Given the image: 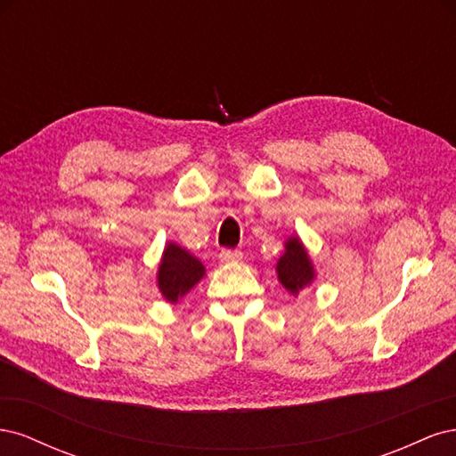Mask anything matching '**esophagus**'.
Masks as SVG:
<instances>
[{"instance_id":"1","label":"esophagus","mask_w":456,"mask_h":456,"mask_svg":"<svg viewBox=\"0 0 456 456\" xmlns=\"http://www.w3.org/2000/svg\"><path fill=\"white\" fill-rule=\"evenodd\" d=\"M218 258H220V262H238V260H241V253L240 251H223L218 255Z\"/></svg>"}]
</instances>
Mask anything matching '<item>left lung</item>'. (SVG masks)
<instances>
[{"label":"left lung","instance_id":"left-lung-1","mask_svg":"<svg viewBox=\"0 0 456 456\" xmlns=\"http://www.w3.org/2000/svg\"><path fill=\"white\" fill-rule=\"evenodd\" d=\"M283 247L285 251L278 258L275 272H278V280L287 289V293L298 297V293L308 289L315 280L314 262L298 236L287 238Z\"/></svg>","mask_w":456,"mask_h":456}]
</instances>
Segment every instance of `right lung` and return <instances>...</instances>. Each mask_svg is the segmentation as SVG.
Returning <instances> with one entry per match:
<instances>
[{"label":"right lung","instance_id":"1","mask_svg":"<svg viewBox=\"0 0 456 456\" xmlns=\"http://www.w3.org/2000/svg\"><path fill=\"white\" fill-rule=\"evenodd\" d=\"M203 275L205 266L200 258L173 241L165 243L156 281L161 297L169 305H176L178 300L186 297L203 280Z\"/></svg>","mask_w":456,"mask_h":456}]
</instances>
